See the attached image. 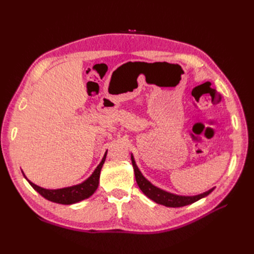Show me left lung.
<instances>
[{
	"label": "left lung",
	"mask_w": 254,
	"mask_h": 254,
	"mask_svg": "<svg viewBox=\"0 0 254 254\" xmlns=\"http://www.w3.org/2000/svg\"><path fill=\"white\" fill-rule=\"evenodd\" d=\"M131 162H132V166H133L135 180H136V183H137V186H139L140 190L149 199H151V200H153L159 204L170 206V207L184 206V205H188V204L198 201L199 199H201V198L209 195L210 193H212L214 190V188H213L209 190L204 191V193H202V194L195 195V196H180V195H176L173 193H168V191H166L164 190H161V189L157 188L156 186H153L150 181H148L145 178V177L142 175V173L140 172L139 167H137V165L135 164V161H134L132 153H131Z\"/></svg>",
	"instance_id": "left-lung-1"
}]
</instances>
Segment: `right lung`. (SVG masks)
<instances>
[{
    "instance_id": "obj_1",
    "label": "right lung",
    "mask_w": 254,
    "mask_h": 254,
    "mask_svg": "<svg viewBox=\"0 0 254 254\" xmlns=\"http://www.w3.org/2000/svg\"><path fill=\"white\" fill-rule=\"evenodd\" d=\"M106 156H107V151L105 152L104 158L102 159L101 163L97 165L95 171L92 173V175L87 180H84L79 184H76V186L67 187V188L57 189V190L43 189L39 186H37V184L33 183L32 181H29L25 177L24 173L23 172L22 173H23V176L25 177V179L28 181V183L33 187V189L37 190L38 193L45 199H48V200L53 202L60 203V204H73L76 202H79L81 200H84V199H87L94 194V191L98 188L99 175H101L102 167L105 163Z\"/></svg>"
}]
</instances>
